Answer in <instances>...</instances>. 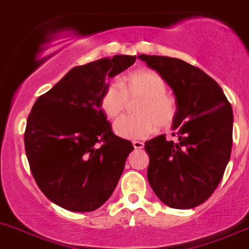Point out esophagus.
Instances as JSON below:
<instances>
[{
  "label": "esophagus",
  "instance_id": "esophagus-1",
  "mask_svg": "<svg viewBox=\"0 0 249 249\" xmlns=\"http://www.w3.org/2000/svg\"><path fill=\"white\" fill-rule=\"evenodd\" d=\"M132 146H134V148L135 149H142L143 148V142H141V141H134L132 142Z\"/></svg>",
  "mask_w": 249,
  "mask_h": 249
}]
</instances>
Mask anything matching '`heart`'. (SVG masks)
<instances>
[{
  "label": "heart",
  "mask_w": 249,
  "mask_h": 249,
  "mask_svg": "<svg viewBox=\"0 0 249 249\" xmlns=\"http://www.w3.org/2000/svg\"><path fill=\"white\" fill-rule=\"evenodd\" d=\"M119 85L108 84L100 98L101 109L110 119L123 114L127 101H140L135 106L136 117H123L114 123V132L122 139L148 137L157 129L170 126L178 115L175 100L166 93V84L158 73L136 71L123 78Z\"/></svg>",
  "instance_id": "heart-1"
}]
</instances>
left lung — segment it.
Instances as JSON below:
<instances>
[{"label": "left lung", "mask_w": 249, "mask_h": 249, "mask_svg": "<svg viewBox=\"0 0 249 249\" xmlns=\"http://www.w3.org/2000/svg\"><path fill=\"white\" fill-rule=\"evenodd\" d=\"M139 58L173 89L178 106V142L159 135L144 143L147 178L168 207L195 208L215 191L230 160L232 108L218 83L197 67L164 55Z\"/></svg>", "instance_id": "obj_1"}]
</instances>
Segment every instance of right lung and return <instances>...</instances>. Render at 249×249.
Here are the masks:
<instances>
[{"label": "right lung", "instance_id": "obj_1", "mask_svg": "<svg viewBox=\"0 0 249 249\" xmlns=\"http://www.w3.org/2000/svg\"><path fill=\"white\" fill-rule=\"evenodd\" d=\"M117 54L74 67L34 103L24 143L46 197L71 212H93L110 197L134 146L117 136L100 106L109 78L135 63Z\"/></svg>", "mask_w": 249, "mask_h": 249}]
</instances>
